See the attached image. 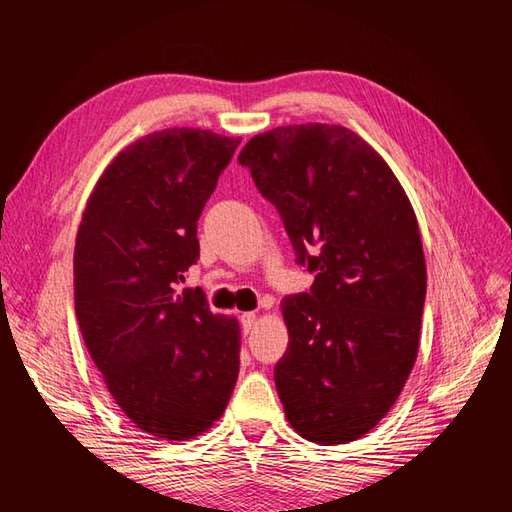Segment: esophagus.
Returning a JSON list of instances; mask_svg holds the SVG:
<instances>
[{
  "instance_id": "1",
  "label": "esophagus",
  "mask_w": 512,
  "mask_h": 512,
  "mask_svg": "<svg viewBox=\"0 0 512 512\" xmlns=\"http://www.w3.org/2000/svg\"><path fill=\"white\" fill-rule=\"evenodd\" d=\"M257 312H244L242 314V328H244V332H250L255 328V323H257Z\"/></svg>"
}]
</instances>
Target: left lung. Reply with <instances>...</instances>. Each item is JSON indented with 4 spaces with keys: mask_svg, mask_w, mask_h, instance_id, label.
Here are the masks:
<instances>
[{
    "mask_svg": "<svg viewBox=\"0 0 512 512\" xmlns=\"http://www.w3.org/2000/svg\"><path fill=\"white\" fill-rule=\"evenodd\" d=\"M239 162L277 206L297 262L317 273L310 292L281 301L286 418L323 447L358 440L394 407L418 356L427 266L416 213L383 156L343 125L275 127Z\"/></svg>",
    "mask_w": 512,
    "mask_h": 512,
    "instance_id": "8db88e82",
    "label": "left lung"
}]
</instances>
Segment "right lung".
I'll use <instances>...</instances> for the list:
<instances>
[{
	"instance_id": "add662e5",
	"label": "right lung",
	"mask_w": 512,
	"mask_h": 512,
	"mask_svg": "<svg viewBox=\"0 0 512 512\" xmlns=\"http://www.w3.org/2000/svg\"><path fill=\"white\" fill-rule=\"evenodd\" d=\"M171 127L127 145L94 184L76 233L74 310L114 402L140 431H209L239 374L242 332L200 288L173 284L200 257L198 220L239 145Z\"/></svg>"
}]
</instances>
